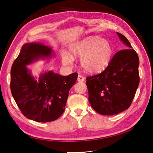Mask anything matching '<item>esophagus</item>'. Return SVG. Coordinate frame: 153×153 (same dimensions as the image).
Listing matches in <instances>:
<instances>
[{
  "instance_id": "obj_1",
  "label": "esophagus",
  "mask_w": 153,
  "mask_h": 153,
  "mask_svg": "<svg viewBox=\"0 0 153 153\" xmlns=\"http://www.w3.org/2000/svg\"><path fill=\"white\" fill-rule=\"evenodd\" d=\"M85 81V78L84 77L82 76V75H78V77H77V82H83Z\"/></svg>"
}]
</instances>
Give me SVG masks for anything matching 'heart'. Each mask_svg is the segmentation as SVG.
Here are the masks:
<instances>
[{"label": "heart", "instance_id": "heart-1", "mask_svg": "<svg viewBox=\"0 0 153 153\" xmlns=\"http://www.w3.org/2000/svg\"><path fill=\"white\" fill-rule=\"evenodd\" d=\"M71 55L66 53L62 54V60L65 65H71L72 57L82 56L81 66L85 71L91 74L99 73L108 66L113 54V48L110 42L99 36H90L70 47Z\"/></svg>", "mask_w": 153, "mask_h": 153}]
</instances>
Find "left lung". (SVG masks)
Masks as SVG:
<instances>
[{
	"label": "left lung",
	"mask_w": 153,
	"mask_h": 153,
	"mask_svg": "<svg viewBox=\"0 0 153 153\" xmlns=\"http://www.w3.org/2000/svg\"><path fill=\"white\" fill-rule=\"evenodd\" d=\"M117 34L128 48L117 52L101 73L86 78L91 105L105 116L128 109L139 84L138 55L124 35Z\"/></svg>",
	"instance_id": "left-lung-1"
}]
</instances>
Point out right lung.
<instances>
[{"label":"right lung","instance_id":"1","mask_svg":"<svg viewBox=\"0 0 153 153\" xmlns=\"http://www.w3.org/2000/svg\"><path fill=\"white\" fill-rule=\"evenodd\" d=\"M52 48L36 43L22 47L13 63L10 72L12 95L22 113L38 122L56 120L62 114L69 91L76 82L77 74L62 76L48 71L36 81L26 67L39 58L51 57Z\"/></svg>","mask_w":153,"mask_h":153}]
</instances>
